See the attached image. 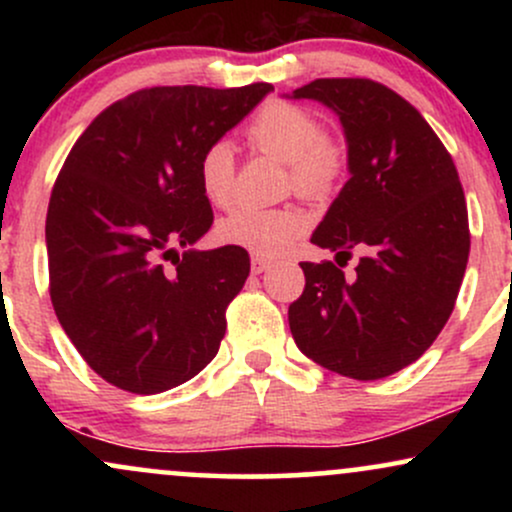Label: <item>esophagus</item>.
<instances>
[{
    "label": "esophagus",
    "mask_w": 512,
    "mask_h": 512,
    "mask_svg": "<svg viewBox=\"0 0 512 512\" xmlns=\"http://www.w3.org/2000/svg\"><path fill=\"white\" fill-rule=\"evenodd\" d=\"M272 267V260L264 255H252V274H262Z\"/></svg>",
    "instance_id": "esophagus-1"
}]
</instances>
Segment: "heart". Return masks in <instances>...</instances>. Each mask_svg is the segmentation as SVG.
Instances as JSON below:
<instances>
[{
	"label": "heart",
	"mask_w": 512,
	"mask_h": 512,
	"mask_svg": "<svg viewBox=\"0 0 512 512\" xmlns=\"http://www.w3.org/2000/svg\"><path fill=\"white\" fill-rule=\"evenodd\" d=\"M248 139L262 154L289 163V185L301 197L330 195L342 178L346 154L342 144L325 134L315 113L296 103L274 101L252 117ZM199 190L211 207H228L236 182V149L231 142H214L202 151L197 163ZM310 219L298 207L257 209L240 207L219 223V238L252 255L276 257L286 252L308 231Z\"/></svg>",
	"instance_id": "b5f03b06"
}]
</instances>
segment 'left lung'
Here are the masks:
<instances>
[{
    "label": "left lung",
    "instance_id": "obj_1",
    "mask_svg": "<svg viewBox=\"0 0 512 512\" xmlns=\"http://www.w3.org/2000/svg\"><path fill=\"white\" fill-rule=\"evenodd\" d=\"M339 115L349 175L310 243L350 259L301 262L305 289L289 305L298 349L322 368L380 380L436 342L469 257L457 168L414 105L370 79H315L293 91Z\"/></svg>",
    "mask_w": 512,
    "mask_h": 512
}]
</instances>
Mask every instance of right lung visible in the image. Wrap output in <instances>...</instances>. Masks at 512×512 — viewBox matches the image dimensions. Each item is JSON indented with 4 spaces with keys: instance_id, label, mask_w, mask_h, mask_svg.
Instances as JSON below:
<instances>
[{
    "instance_id": "add662e5",
    "label": "right lung",
    "mask_w": 512,
    "mask_h": 512,
    "mask_svg": "<svg viewBox=\"0 0 512 512\" xmlns=\"http://www.w3.org/2000/svg\"><path fill=\"white\" fill-rule=\"evenodd\" d=\"M269 91L142 88L105 108L69 151L45 221L50 298L76 351L110 385L166 392L219 351L250 255L192 250L214 223L197 163Z\"/></svg>"
}]
</instances>
